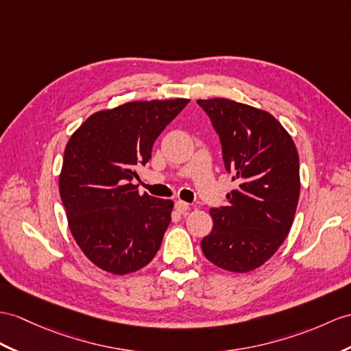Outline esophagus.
<instances>
[{
	"label": "esophagus",
	"mask_w": 351,
	"mask_h": 351,
	"mask_svg": "<svg viewBox=\"0 0 351 351\" xmlns=\"http://www.w3.org/2000/svg\"><path fill=\"white\" fill-rule=\"evenodd\" d=\"M176 210H177L178 213H184V211L189 210V204L178 199V201H176Z\"/></svg>",
	"instance_id": "obj_1"
}]
</instances>
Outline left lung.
Wrapping results in <instances>:
<instances>
[{
	"mask_svg": "<svg viewBox=\"0 0 351 351\" xmlns=\"http://www.w3.org/2000/svg\"><path fill=\"white\" fill-rule=\"evenodd\" d=\"M221 143L225 168L238 187L228 205L211 208V232L201 249L211 263L249 272L283 244L293 223L301 180L292 136L268 111L226 98L196 101Z\"/></svg>",
	"mask_w": 351,
	"mask_h": 351,
	"instance_id": "obj_1",
	"label": "left lung"
}]
</instances>
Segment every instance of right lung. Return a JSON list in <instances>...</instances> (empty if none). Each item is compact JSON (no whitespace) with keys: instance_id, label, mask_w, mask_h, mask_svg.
I'll return each mask as SVG.
<instances>
[{"instance_id":"right-lung-1","label":"right lung","mask_w":351,"mask_h":351,"mask_svg":"<svg viewBox=\"0 0 351 351\" xmlns=\"http://www.w3.org/2000/svg\"><path fill=\"white\" fill-rule=\"evenodd\" d=\"M189 99L126 102L101 110L68 140L59 193L68 226L84 256L114 276L131 274L155 258L174 202L138 193L136 167Z\"/></svg>"}]
</instances>
